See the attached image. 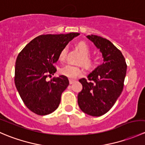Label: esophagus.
Segmentation results:
<instances>
[{"label": "esophagus", "mask_w": 145, "mask_h": 145, "mask_svg": "<svg viewBox=\"0 0 145 145\" xmlns=\"http://www.w3.org/2000/svg\"><path fill=\"white\" fill-rule=\"evenodd\" d=\"M74 82H75V81L73 79H69V83L70 84H72V83H74Z\"/></svg>", "instance_id": "34e87169"}]
</instances>
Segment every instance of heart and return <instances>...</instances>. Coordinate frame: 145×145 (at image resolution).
I'll list each match as a JSON object with an SVG mask.
<instances>
[{"label":"heart","instance_id":"heart-1","mask_svg":"<svg viewBox=\"0 0 145 145\" xmlns=\"http://www.w3.org/2000/svg\"><path fill=\"white\" fill-rule=\"evenodd\" d=\"M78 49L82 53V57L81 59V62H83L86 67H91L93 64V58L89 55L90 53V47L88 45L87 43L84 41H81L77 44ZM67 47H64L62 49V50L59 52V59L64 60L67 56ZM60 73L64 76H67V78H74L77 77L81 76L83 74L84 71L82 67L80 66L73 65V64H67L62 67L60 70Z\"/></svg>","mask_w":145,"mask_h":145}]
</instances>
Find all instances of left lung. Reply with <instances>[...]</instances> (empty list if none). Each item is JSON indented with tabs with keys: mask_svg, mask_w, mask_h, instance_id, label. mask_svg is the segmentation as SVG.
Wrapping results in <instances>:
<instances>
[{
	"mask_svg": "<svg viewBox=\"0 0 145 145\" xmlns=\"http://www.w3.org/2000/svg\"><path fill=\"white\" fill-rule=\"evenodd\" d=\"M88 39L102 53L104 62L79 82L83 89L78 95V104L84 113L100 116L114 106L123 89L127 64L121 51L109 40L91 35Z\"/></svg>",
	"mask_w": 145,
	"mask_h": 145,
	"instance_id": "8db88e82",
	"label": "left lung"
}]
</instances>
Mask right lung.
I'll use <instances>...</instances> for the list:
<instances>
[{
    "instance_id": "1",
    "label": "right lung",
    "mask_w": 145,
    "mask_h": 145,
    "mask_svg": "<svg viewBox=\"0 0 145 145\" xmlns=\"http://www.w3.org/2000/svg\"><path fill=\"white\" fill-rule=\"evenodd\" d=\"M78 33L37 36L19 53L15 62L14 83L26 106L40 116L49 114L59 106L61 95L69 84L67 76L46 78L57 71L54 66L59 52Z\"/></svg>"
}]
</instances>
